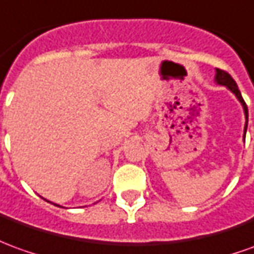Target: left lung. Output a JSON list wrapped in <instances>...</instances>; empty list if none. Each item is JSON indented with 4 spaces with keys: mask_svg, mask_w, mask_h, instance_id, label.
Listing matches in <instances>:
<instances>
[{
    "mask_svg": "<svg viewBox=\"0 0 254 254\" xmlns=\"http://www.w3.org/2000/svg\"><path fill=\"white\" fill-rule=\"evenodd\" d=\"M214 81H216L219 85L227 86V88L231 90L232 93L237 96V99H238L239 102H241L242 107H244L245 117H246V124H245V130H244V132L246 133V129H248V106H246V103H245V100L242 99V95H241V92H239L237 82L234 81V78H232L228 72L224 71V70H220V68H216V77H214Z\"/></svg>",
    "mask_w": 254,
    "mask_h": 254,
    "instance_id": "obj_1",
    "label": "left lung"
}]
</instances>
